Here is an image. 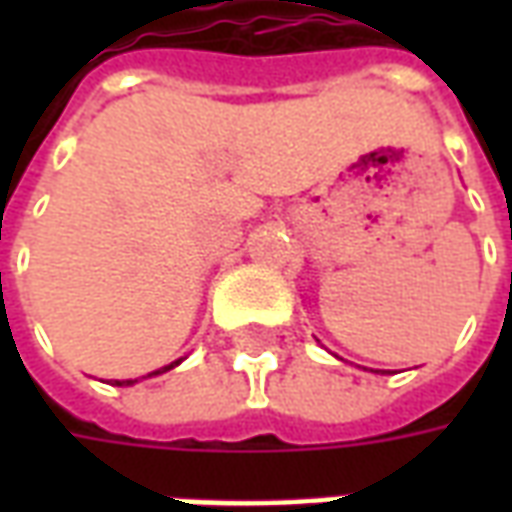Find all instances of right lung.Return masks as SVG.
I'll use <instances>...</instances> for the list:
<instances>
[{"label":"right lung","mask_w":512,"mask_h":512,"mask_svg":"<svg viewBox=\"0 0 512 512\" xmlns=\"http://www.w3.org/2000/svg\"><path fill=\"white\" fill-rule=\"evenodd\" d=\"M175 365H180V359L178 362H172V365H167V367H161V370H156V373H150V376H158V373H167V370H172V367ZM117 386H123V384H134V381H115Z\"/></svg>","instance_id":"1"}]
</instances>
